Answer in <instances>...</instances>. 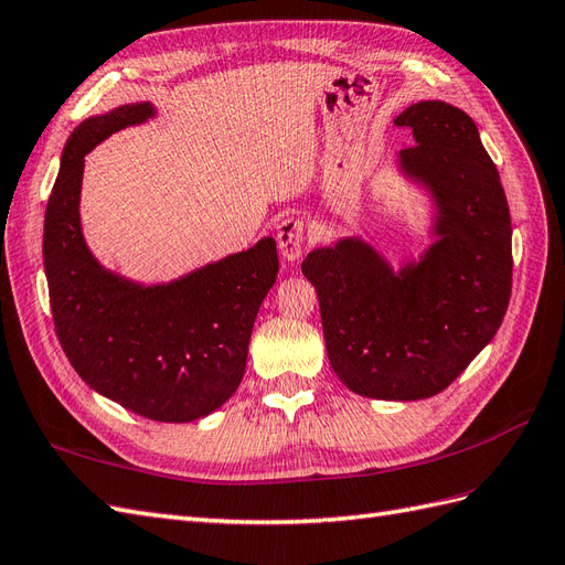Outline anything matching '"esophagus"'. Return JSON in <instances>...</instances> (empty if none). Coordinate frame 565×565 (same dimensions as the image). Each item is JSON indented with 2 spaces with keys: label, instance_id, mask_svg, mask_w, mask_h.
Wrapping results in <instances>:
<instances>
[{
  "label": "esophagus",
  "instance_id": "34e87169",
  "mask_svg": "<svg viewBox=\"0 0 565 565\" xmlns=\"http://www.w3.org/2000/svg\"><path fill=\"white\" fill-rule=\"evenodd\" d=\"M306 231H308V222L306 216H286V220L279 224L277 231V241H279V248L281 255L286 259H298L306 250Z\"/></svg>",
  "mask_w": 565,
  "mask_h": 565
}]
</instances>
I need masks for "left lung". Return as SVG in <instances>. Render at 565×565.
<instances>
[{
    "label": "left lung",
    "instance_id": "obj_1",
    "mask_svg": "<svg viewBox=\"0 0 565 565\" xmlns=\"http://www.w3.org/2000/svg\"><path fill=\"white\" fill-rule=\"evenodd\" d=\"M401 164L429 185L439 241L398 277L367 243L312 250L329 363L351 392L417 401L444 392L497 334L511 300V214L499 171L466 111L437 99L398 114Z\"/></svg>",
    "mask_w": 565,
    "mask_h": 565
}]
</instances>
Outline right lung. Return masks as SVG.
<instances>
[{"mask_svg": "<svg viewBox=\"0 0 565 565\" xmlns=\"http://www.w3.org/2000/svg\"><path fill=\"white\" fill-rule=\"evenodd\" d=\"M124 105L71 134L47 200L42 257L56 339L95 392L157 423H191L238 388L259 306L277 281L274 238L188 274L142 288L99 267L81 236L83 157L124 126L152 117Z\"/></svg>", "mask_w": 565, "mask_h": 565, "instance_id": "1", "label": "right lung"}]
</instances>
